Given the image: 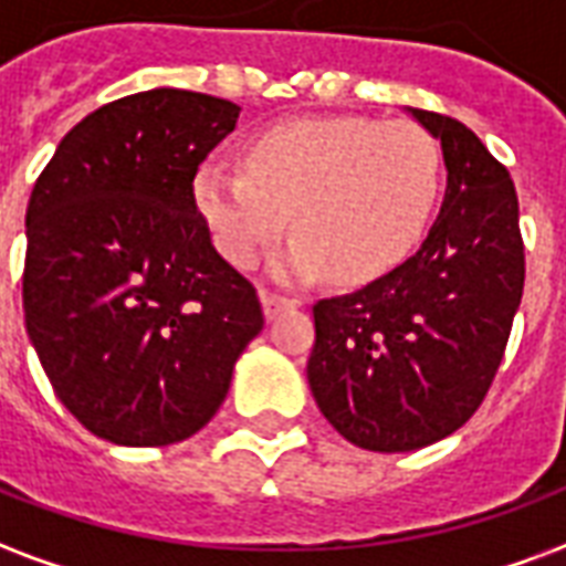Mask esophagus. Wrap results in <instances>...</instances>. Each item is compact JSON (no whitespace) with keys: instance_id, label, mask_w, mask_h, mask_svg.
<instances>
[{"instance_id":"obj_1","label":"esophagus","mask_w":566,"mask_h":566,"mask_svg":"<svg viewBox=\"0 0 566 566\" xmlns=\"http://www.w3.org/2000/svg\"><path fill=\"white\" fill-rule=\"evenodd\" d=\"M261 305H263V315H266V321H272V317H279L282 312H287V308H294V300H287V296H279V294H270V291H261Z\"/></svg>"}]
</instances>
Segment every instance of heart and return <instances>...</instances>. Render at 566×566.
Returning <instances> with one entry per match:
<instances>
[{
  "label": "heart",
  "mask_w": 566,
  "mask_h": 566,
  "mask_svg": "<svg viewBox=\"0 0 566 566\" xmlns=\"http://www.w3.org/2000/svg\"><path fill=\"white\" fill-rule=\"evenodd\" d=\"M441 146L408 119H296L254 137L245 167L209 158L195 174V203L221 258L251 266L282 237H300L272 261L279 279L375 282L420 242L441 191Z\"/></svg>",
  "instance_id": "1"
}]
</instances>
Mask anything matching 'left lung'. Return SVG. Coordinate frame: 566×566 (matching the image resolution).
Listing matches in <instances>:
<instances>
[{
  "label": "left lung",
  "mask_w": 566,
  "mask_h": 566,
  "mask_svg": "<svg viewBox=\"0 0 566 566\" xmlns=\"http://www.w3.org/2000/svg\"><path fill=\"white\" fill-rule=\"evenodd\" d=\"M441 144L447 191L417 254L315 305L317 408L371 453H411L471 420L522 303L525 249L506 167L459 119L408 107Z\"/></svg>",
  "instance_id": "obj_1"
}]
</instances>
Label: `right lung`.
Segmentation results:
<instances>
[{
    "mask_svg": "<svg viewBox=\"0 0 566 566\" xmlns=\"http://www.w3.org/2000/svg\"><path fill=\"white\" fill-rule=\"evenodd\" d=\"M237 119V104L203 92H137L74 125L32 188L29 342L62 405L104 441L200 432L263 329L254 287L195 203L200 161Z\"/></svg>",
    "mask_w": 566,
    "mask_h": 566,
    "instance_id": "add662e5",
    "label": "right lung"
}]
</instances>
